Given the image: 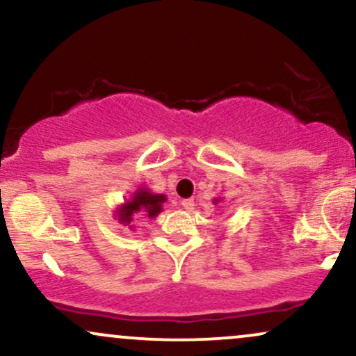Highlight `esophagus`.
<instances>
[{"mask_svg":"<svg viewBox=\"0 0 356 356\" xmlns=\"http://www.w3.org/2000/svg\"><path fill=\"white\" fill-rule=\"evenodd\" d=\"M181 206L186 211H192L194 209V199H184V201L181 202Z\"/></svg>","mask_w":356,"mask_h":356,"instance_id":"1","label":"esophagus"}]
</instances>
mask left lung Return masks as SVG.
Here are the masks:
<instances>
[{
    "label": "left lung",
    "mask_w": 356,
    "mask_h": 356,
    "mask_svg": "<svg viewBox=\"0 0 356 356\" xmlns=\"http://www.w3.org/2000/svg\"><path fill=\"white\" fill-rule=\"evenodd\" d=\"M216 202H218V201H216Z\"/></svg>",
    "instance_id": "1"
}]
</instances>
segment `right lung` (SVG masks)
I'll use <instances>...</instances> for the list:
<instances>
[{
  "label": "right lung",
  "mask_w": 356,
  "mask_h": 356,
  "mask_svg": "<svg viewBox=\"0 0 356 356\" xmlns=\"http://www.w3.org/2000/svg\"><path fill=\"white\" fill-rule=\"evenodd\" d=\"M162 202H165V195L152 194L147 189H140L136 192L132 201L125 202L124 206L118 211V220L122 224L132 222L134 216H144L147 214L149 218H154L159 212L162 211Z\"/></svg>",
  "instance_id": "obj_1"
}]
</instances>
